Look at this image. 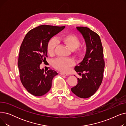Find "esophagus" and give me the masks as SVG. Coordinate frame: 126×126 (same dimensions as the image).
Masks as SVG:
<instances>
[{
  "label": "esophagus",
  "mask_w": 126,
  "mask_h": 126,
  "mask_svg": "<svg viewBox=\"0 0 126 126\" xmlns=\"http://www.w3.org/2000/svg\"><path fill=\"white\" fill-rule=\"evenodd\" d=\"M60 74L61 75H64V76H68V74H65V73H63V72H60Z\"/></svg>",
  "instance_id": "esophagus-1"
}]
</instances>
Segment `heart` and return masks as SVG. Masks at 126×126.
I'll return each instance as SVG.
<instances>
[{
    "mask_svg": "<svg viewBox=\"0 0 126 126\" xmlns=\"http://www.w3.org/2000/svg\"><path fill=\"white\" fill-rule=\"evenodd\" d=\"M59 41L68 47L71 50H74L75 55L81 58L84 55V50L82 47H79L78 46L80 44V40L76 35L74 34H66L62 36L59 39ZM57 46V42L54 39H51L48 41L46 50L47 54L52 56L54 55L55 49ZM75 62L71 59L59 58L56 59L53 62L54 67L62 72H66L69 68L73 66Z\"/></svg>",
    "mask_w": 126,
    "mask_h": 126,
    "instance_id": "heart-1",
    "label": "heart"
}]
</instances>
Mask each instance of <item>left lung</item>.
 Wrapping results in <instances>:
<instances>
[{
  "instance_id": "8db88e82",
  "label": "left lung",
  "mask_w": 126,
  "mask_h": 126,
  "mask_svg": "<svg viewBox=\"0 0 126 126\" xmlns=\"http://www.w3.org/2000/svg\"><path fill=\"white\" fill-rule=\"evenodd\" d=\"M82 35L86 45L83 61L75 70L82 78H78V84L71 88L73 93L80 98H86L94 95L101 85L105 67L103 46L100 36L86 27H77Z\"/></svg>"
}]
</instances>
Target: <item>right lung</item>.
<instances>
[{"label":"right lung","instance_id":"1","mask_svg":"<svg viewBox=\"0 0 126 126\" xmlns=\"http://www.w3.org/2000/svg\"><path fill=\"white\" fill-rule=\"evenodd\" d=\"M65 28L41 25L30 31L23 39L18 61L20 78L24 88L33 95L42 96L48 92L53 78L58 75L54 70L41 69L40 65L47 57L46 47L49 40Z\"/></svg>","mask_w":126,"mask_h":126}]
</instances>
